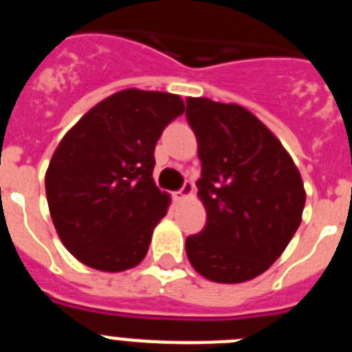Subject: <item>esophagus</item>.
Returning <instances> with one entry per match:
<instances>
[{
	"label": "esophagus",
	"mask_w": 352,
	"mask_h": 352,
	"mask_svg": "<svg viewBox=\"0 0 352 352\" xmlns=\"http://www.w3.org/2000/svg\"><path fill=\"white\" fill-rule=\"evenodd\" d=\"M192 195H194V185L186 182L185 185H183L182 190L174 195V197H176V201H183V199H188V197H192Z\"/></svg>",
	"instance_id": "1"
}]
</instances>
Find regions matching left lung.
<instances>
[{"label":"left lung","instance_id":"left-lung-1","mask_svg":"<svg viewBox=\"0 0 352 352\" xmlns=\"http://www.w3.org/2000/svg\"><path fill=\"white\" fill-rule=\"evenodd\" d=\"M201 160L199 199L206 227L186 238L199 275L241 284L282 256L301 223L305 186L291 155L263 121L238 104L186 98Z\"/></svg>","mask_w":352,"mask_h":352}]
</instances>
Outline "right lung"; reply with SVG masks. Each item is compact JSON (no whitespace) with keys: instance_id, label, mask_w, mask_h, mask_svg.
<instances>
[{"instance_id":"add662e5","label":"right lung","mask_w":352,"mask_h":352,"mask_svg":"<svg viewBox=\"0 0 352 352\" xmlns=\"http://www.w3.org/2000/svg\"><path fill=\"white\" fill-rule=\"evenodd\" d=\"M183 111L179 95L121 89L65 133L45 194L56 232L77 261L120 273L144 259L170 204L155 185V144Z\"/></svg>"}]
</instances>
